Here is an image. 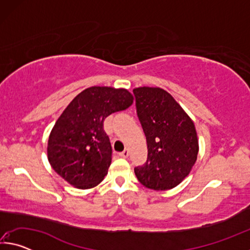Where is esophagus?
Returning a JSON list of instances; mask_svg holds the SVG:
<instances>
[{
	"mask_svg": "<svg viewBox=\"0 0 250 250\" xmlns=\"http://www.w3.org/2000/svg\"><path fill=\"white\" fill-rule=\"evenodd\" d=\"M129 155V151L128 150H124L122 152H120L119 153V156H121V158H128Z\"/></svg>",
	"mask_w": 250,
	"mask_h": 250,
	"instance_id": "esophagus-1",
	"label": "esophagus"
}]
</instances>
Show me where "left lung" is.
<instances>
[{
    "mask_svg": "<svg viewBox=\"0 0 250 250\" xmlns=\"http://www.w3.org/2000/svg\"><path fill=\"white\" fill-rule=\"evenodd\" d=\"M135 109L146 138L147 159L134 167L146 188L166 191L183 181L195 163L198 141L195 126L174 98L161 88L133 89Z\"/></svg>",
    "mask_w": 250,
    "mask_h": 250,
    "instance_id": "1",
    "label": "left lung"
}]
</instances>
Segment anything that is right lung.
Returning a JSON list of instances; mask_svg holds the SVG:
<instances>
[{"label": "right lung", "instance_id": "add662e5", "mask_svg": "<svg viewBox=\"0 0 250 250\" xmlns=\"http://www.w3.org/2000/svg\"><path fill=\"white\" fill-rule=\"evenodd\" d=\"M132 103L128 90L111 87H90L76 96L49 134L47 154L55 172L75 188L98 185L112 159L104 121Z\"/></svg>", "mask_w": 250, "mask_h": 250}]
</instances>
